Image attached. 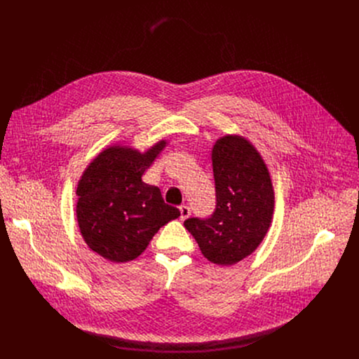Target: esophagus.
Returning <instances> with one entry per match:
<instances>
[{"label": "esophagus", "instance_id": "esophagus-1", "mask_svg": "<svg viewBox=\"0 0 359 359\" xmlns=\"http://www.w3.org/2000/svg\"><path fill=\"white\" fill-rule=\"evenodd\" d=\"M179 210H180V220H186L190 216V209L184 206V204L179 208Z\"/></svg>", "mask_w": 359, "mask_h": 359}]
</instances>
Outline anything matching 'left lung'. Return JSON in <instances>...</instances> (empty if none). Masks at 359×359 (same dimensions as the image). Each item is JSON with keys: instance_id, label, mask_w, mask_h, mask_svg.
Wrapping results in <instances>:
<instances>
[{"instance_id": "1", "label": "left lung", "mask_w": 359, "mask_h": 359, "mask_svg": "<svg viewBox=\"0 0 359 359\" xmlns=\"http://www.w3.org/2000/svg\"><path fill=\"white\" fill-rule=\"evenodd\" d=\"M216 212L210 219H187L186 230L213 264L233 266L264 240L274 213L270 170L245 136L227 133L212 147Z\"/></svg>"}]
</instances>
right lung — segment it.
Returning <instances> with one entry per match:
<instances>
[{
  "label": "right lung",
  "mask_w": 359,
  "mask_h": 359,
  "mask_svg": "<svg viewBox=\"0 0 359 359\" xmlns=\"http://www.w3.org/2000/svg\"><path fill=\"white\" fill-rule=\"evenodd\" d=\"M168 139L144 151L114 143L90 161L78 180L76 222L86 245L112 263H128L146 250L159 229L180 216L159 187L142 180Z\"/></svg>",
  "instance_id": "add662e5"
}]
</instances>
